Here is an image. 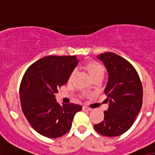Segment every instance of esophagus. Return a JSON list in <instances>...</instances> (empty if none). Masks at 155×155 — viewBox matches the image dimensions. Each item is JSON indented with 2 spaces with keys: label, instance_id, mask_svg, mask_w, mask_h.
Segmentation results:
<instances>
[{
  "label": "esophagus",
  "instance_id": "34e87169",
  "mask_svg": "<svg viewBox=\"0 0 155 155\" xmlns=\"http://www.w3.org/2000/svg\"><path fill=\"white\" fill-rule=\"evenodd\" d=\"M82 109H83V111H90L92 110L91 107H86V106H83Z\"/></svg>",
  "mask_w": 155,
  "mask_h": 155
}]
</instances>
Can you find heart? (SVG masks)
I'll return each mask as SVG.
<instances>
[{
    "label": "heart",
    "instance_id": "obj_1",
    "mask_svg": "<svg viewBox=\"0 0 155 155\" xmlns=\"http://www.w3.org/2000/svg\"><path fill=\"white\" fill-rule=\"evenodd\" d=\"M85 68L89 73V74L91 75V78H93L95 75L98 74H104V69L103 65L100 63H99L98 61H88L86 64H85ZM75 74V71H72L70 76H69V79H71L74 76V74Z\"/></svg>",
    "mask_w": 155,
    "mask_h": 155
}]
</instances>
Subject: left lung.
<instances>
[{
	"instance_id": "1",
	"label": "left lung",
	"mask_w": 155,
	"mask_h": 155,
	"mask_svg": "<svg viewBox=\"0 0 155 155\" xmlns=\"http://www.w3.org/2000/svg\"><path fill=\"white\" fill-rule=\"evenodd\" d=\"M108 73V81L104 93L107 111L104 120L94 128L97 133L106 137L124 134L133 125L142 106L143 90L137 72L129 61L113 52L97 56Z\"/></svg>"
}]
</instances>
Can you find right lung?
<instances>
[{
    "mask_svg": "<svg viewBox=\"0 0 155 155\" xmlns=\"http://www.w3.org/2000/svg\"><path fill=\"white\" fill-rule=\"evenodd\" d=\"M78 63L75 56H45L24 74L19 88L21 110L32 128L43 136L56 138L64 135L71 129L75 114L82 109L75 104L61 105L55 95Z\"/></svg>",
    "mask_w": 155,
    "mask_h": 155,
    "instance_id": "1",
    "label": "right lung"
}]
</instances>
